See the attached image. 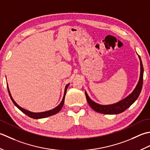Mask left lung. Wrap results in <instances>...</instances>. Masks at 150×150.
<instances>
[{"mask_svg":"<svg viewBox=\"0 0 150 150\" xmlns=\"http://www.w3.org/2000/svg\"><path fill=\"white\" fill-rule=\"evenodd\" d=\"M139 60L140 62V78L138 83H137L136 87L133 91L131 93L129 96H127L124 99L122 100L120 102L117 103H113L111 105H100L96 102H93L91 100L89 96H88L86 91H85V96L87 100V102L91 108H92L94 111L100 112V113L106 114V115H116L119 114L121 112H124L125 110H126L128 108L133 104L135 102L137 99L140 95V93L141 92L142 83H143V74H144V68L142 63L141 59L140 57L139 56Z\"/></svg>","mask_w":150,"mask_h":150,"instance_id":"left-lung-1","label":"left lung"}]
</instances>
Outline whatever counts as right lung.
I'll list each match as a JSON object with an SVG mask.
<instances>
[{"label":"right lung","instance_id":"right-lung-1","mask_svg":"<svg viewBox=\"0 0 150 150\" xmlns=\"http://www.w3.org/2000/svg\"><path fill=\"white\" fill-rule=\"evenodd\" d=\"M69 85V83L67 84L65 88V92H64V95H63V98L62 99V101L61 102V103H59V105H58L56 108H55L54 109L50 110V111H45V112H33L31 111H29L28 110H26L23 108H21L19 105L17 104V103L15 102L14 100L13 99V98H12L11 95V93H10V91L9 90V88H8V85H7V87H8V93H9V95L10 96V98L12 100V102L14 103V105L17 107V108L19 109V110H21V111L23 112H24V114H26L27 116H28L30 118H35V119H39V118H46V117H50V116L52 115H56V113H57L58 112H59L61 109H62L63 108V105L64 104V101H65V94L67 93V88H68Z\"/></svg>","mask_w":150,"mask_h":150}]
</instances>
